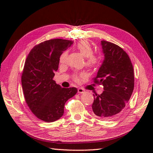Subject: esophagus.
Returning a JSON list of instances; mask_svg holds the SVG:
<instances>
[{
  "mask_svg": "<svg viewBox=\"0 0 153 153\" xmlns=\"http://www.w3.org/2000/svg\"><path fill=\"white\" fill-rule=\"evenodd\" d=\"M85 92V90L82 88H78V89H77V92L79 93V94H82V93H84Z\"/></svg>",
  "mask_w": 153,
  "mask_h": 153,
  "instance_id": "esophagus-1",
  "label": "esophagus"
}]
</instances>
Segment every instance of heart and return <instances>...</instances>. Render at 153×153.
Listing matches in <instances>:
<instances>
[{
    "label": "heart",
    "instance_id": "1",
    "mask_svg": "<svg viewBox=\"0 0 153 153\" xmlns=\"http://www.w3.org/2000/svg\"><path fill=\"white\" fill-rule=\"evenodd\" d=\"M77 50L82 54L83 56L86 58V65L90 67H95L100 63V58L95 55H93V49L90 44L86 40H82L76 46ZM67 53L64 52L60 56V62L64 63L66 61ZM74 79L79 81V76H74Z\"/></svg>",
    "mask_w": 153,
    "mask_h": 153
}]
</instances>
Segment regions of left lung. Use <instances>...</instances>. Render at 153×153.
<instances>
[{
  "instance_id": "1",
  "label": "left lung",
  "mask_w": 153,
  "mask_h": 153,
  "mask_svg": "<svg viewBox=\"0 0 153 153\" xmlns=\"http://www.w3.org/2000/svg\"><path fill=\"white\" fill-rule=\"evenodd\" d=\"M104 60L94 83L102 84L101 94H93L92 111L102 120H111L123 111L134 87L133 65L129 56L120 46L105 40L100 42Z\"/></svg>"
}]
</instances>
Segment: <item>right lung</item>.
I'll use <instances>...</instances> for the list:
<instances>
[{"label": "right lung", "instance_id": "add662e5", "mask_svg": "<svg viewBox=\"0 0 153 153\" xmlns=\"http://www.w3.org/2000/svg\"><path fill=\"white\" fill-rule=\"evenodd\" d=\"M73 43L63 39L45 41L34 46L25 60L22 76L25 102L36 117L45 122L60 119L67 100L77 92L74 87L62 88L53 79L61 54Z\"/></svg>", "mask_w": 153, "mask_h": 153}]
</instances>
